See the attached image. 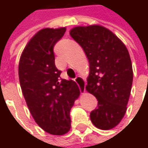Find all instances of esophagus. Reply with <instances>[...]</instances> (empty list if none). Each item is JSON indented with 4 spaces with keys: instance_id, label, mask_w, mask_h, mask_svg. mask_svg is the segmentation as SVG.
Listing matches in <instances>:
<instances>
[{
    "instance_id": "esophagus-1",
    "label": "esophagus",
    "mask_w": 148,
    "mask_h": 148,
    "mask_svg": "<svg viewBox=\"0 0 148 148\" xmlns=\"http://www.w3.org/2000/svg\"><path fill=\"white\" fill-rule=\"evenodd\" d=\"M74 81L77 83V85L79 86V89H80V92L83 93L85 92L86 91V82L84 80V79L81 77V76H77L75 79H74Z\"/></svg>"
}]
</instances>
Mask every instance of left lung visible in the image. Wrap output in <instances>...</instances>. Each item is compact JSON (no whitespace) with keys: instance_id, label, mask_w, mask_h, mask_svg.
I'll list each match as a JSON object with an SVG mask.
<instances>
[{"instance_id":"8db88e82","label":"left lung","mask_w":148,"mask_h":148,"mask_svg":"<svg viewBox=\"0 0 148 148\" xmlns=\"http://www.w3.org/2000/svg\"><path fill=\"white\" fill-rule=\"evenodd\" d=\"M69 33L89 61L86 90L98 100L91 121L98 129L111 130L123 118L131 92L133 69L128 49L102 25L76 26Z\"/></svg>"}]
</instances>
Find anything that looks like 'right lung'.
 Here are the masks:
<instances>
[{
    "label": "right lung",
    "instance_id": "add662e5",
    "mask_svg": "<svg viewBox=\"0 0 148 148\" xmlns=\"http://www.w3.org/2000/svg\"><path fill=\"white\" fill-rule=\"evenodd\" d=\"M66 32L65 27L45 28L25 47L18 63V78L28 109L38 125L55 135L71 128L69 112L79 89L74 80L60 77L53 48Z\"/></svg>",
    "mask_w": 148,
    "mask_h": 148
}]
</instances>
